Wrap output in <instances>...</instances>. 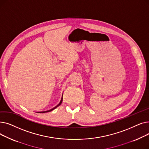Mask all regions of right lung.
<instances>
[{"label": "right lung", "mask_w": 149, "mask_h": 149, "mask_svg": "<svg viewBox=\"0 0 149 149\" xmlns=\"http://www.w3.org/2000/svg\"><path fill=\"white\" fill-rule=\"evenodd\" d=\"M62 101H63V98H61V101H60V103L57 105V106H56V107H54V108H52V109H50V110H49V111H44V112H40L39 113H45V112H51V111H53L54 109H55L56 108H57L58 106H60L61 104V103H62Z\"/></svg>", "instance_id": "add662e5"}]
</instances>
